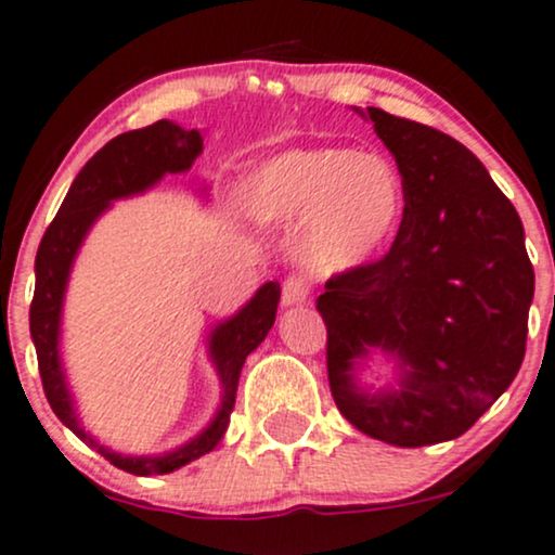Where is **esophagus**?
Returning a JSON list of instances; mask_svg holds the SVG:
<instances>
[{"label": "esophagus", "mask_w": 555, "mask_h": 555, "mask_svg": "<svg viewBox=\"0 0 555 555\" xmlns=\"http://www.w3.org/2000/svg\"><path fill=\"white\" fill-rule=\"evenodd\" d=\"M307 295H310V286H307L302 273H289V276L284 279V286H282V302L289 307V305H302Z\"/></svg>", "instance_id": "34e87169"}]
</instances>
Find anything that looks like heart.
<instances>
[{"mask_svg":"<svg viewBox=\"0 0 555 555\" xmlns=\"http://www.w3.org/2000/svg\"><path fill=\"white\" fill-rule=\"evenodd\" d=\"M248 209L263 222H305L299 256L333 276L375 260L398 235L405 189L383 157L346 146H310L269 159L248 185Z\"/></svg>","mask_w":555,"mask_h":555,"instance_id":"b5f03b06","label":"heart"}]
</instances>
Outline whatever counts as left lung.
I'll use <instances>...</instances> for the list:
<instances>
[{"label": "left lung", "mask_w": 555, "mask_h": 555, "mask_svg": "<svg viewBox=\"0 0 555 555\" xmlns=\"http://www.w3.org/2000/svg\"><path fill=\"white\" fill-rule=\"evenodd\" d=\"M396 157L405 214L379 260L336 273L318 297L338 411L396 447L465 434L517 377L535 271L509 198L468 146L366 108ZM370 348L399 357L396 391L370 397L350 370Z\"/></svg>", "instance_id": "left-lung-1"}]
</instances>
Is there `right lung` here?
I'll return each mask as SVG.
<instances>
[{
    "label": "right lung",
    "mask_w": 555,
    "mask_h": 555,
    "mask_svg": "<svg viewBox=\"0 0 555 555\" xmlns=\"http://www.w3.org/2000/svg\"><path fill=\"white\" fill-rule=\"evenodd\" d=\"M204 152V139L196 129L185 131L172 121H157L144 129L126 131L121 137L111 139L90 163L79 170V176L66 193L59 214L46 230L38 245L36 256V292L30 302V336L38 353V372H41L43 392L49 398L53 413L69 426L79 439L92 444L111 465L133 476H163L191 463V460L206 455L217 447L230 426V413L235 409L237 379L248 353L263 341L276 320V307L282 289L279 282L263 284L235 318L219 325L211 333V359L222 377V409L209 429L198 434L189 444L176 452H165L157 457H124L105 450L95 439L87 437L82 426L77 424L75 409H72L69 390L64 385V372L59 364V318H62L64 286L69 279L72 260L77 256L79 243L90 230V224L100 217V211L113 198L131 196L150 189L168 172L191 170L196 157Z\"/></svg>",
    "instance_id": "obj_1"
}]
</instances>
